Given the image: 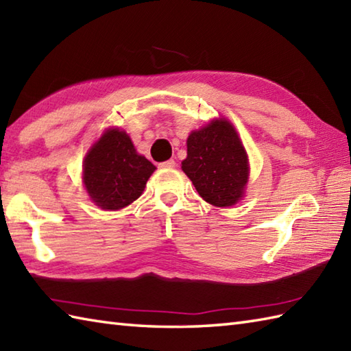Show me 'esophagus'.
I'll return each mask as SVG.
<instances>
[{"instance_id": "34e87169", "label": "esophagus", "mask_w": 351, "mask_h": 351, "mask_svg": "<svg viewBox=\"0 0 351 351\" xmlns=\"http://www.w3.org/2000/svg\"><path fill=\"white\" fill-rule=\"evenodd\" d=\"M175 166H176L175 160H167V161H164V162L160 164V167H162V169H173Z\"/></svg>"}]
</instances>
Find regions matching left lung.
Returning <instances> with one entry per match:
<instances>
[{"label":"left lung","instance_id":"1","mask_svg":"<svg viewBox=\"0 0 351 351\" xmlns=\"http://www.w3.org/2000/svg\"><path fill=\"white\" fill-rule=\"evenodd\" d=\"M184 173L205 202L232 206L244 196L249 181V158L234 125L214 119L187 138Z\"/></svg>","mask_w":351,"mask_h":351}]
</instances>
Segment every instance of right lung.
<instances>
[{
	"instance_id": "1",
	"label": "right lung",
	"mask_w": 351,
	"mask_h": 351,
	"mask_svg": "<svg viewBox=\"0 0 351 351\" xmlns=\"http://www.w3.org/2000/svg\"><path fill=\"white\" fill-rule=\"evenodd\" d=\"M154 170V164L137 154L128 134L110 128L88 149L83 182L95 205L116 211L141 196Z\"/></svg>"
}]
</instances>
